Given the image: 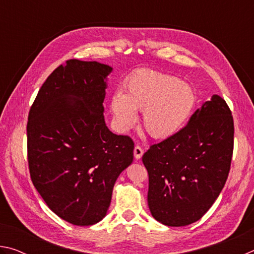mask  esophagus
<instances>
[{"mask_svg":"<svg viewBox=\"0 0 254 254\" xmlns=\"http://www.w3.org/2000/svg\"><path fill=\"white\" fill-rule=\"evenodd\" d=\"M133 153H134V158L135 159H140L141 157H142V154H143V149L141 148L140 145H135L134 150H133Z\"/></svg>","mask_w":254,"mask_h":254,"instance_id":"esophagus-1","label":"esophagus"}]
</instances>
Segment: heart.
Instances as JSON below:
<instances>
[{
  "mask_svg": "<svg viewBox=\"0 0 254 254\" xmlns=\"http://www.w3.org/2000/svg\"><path fill=\"white\" fill-rule=\"evenodd\" d=\"M124 89L126 93H115L111 98V111L118 127L122 131L131 128L137 120L135 111H143V127L154 139H167L178 133L197 104L192 86L162 72H136L127 80Z\"/></svg>",
  "mask_w": 254,
  "mask_h": 254,
  "instance_id": "obj_1",
  "label": "heart"
}]
</instances>
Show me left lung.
Returning <instances> with one entry per match:
<instances>
[{"instance_id": "obj_1", "label": "left lung", "mask_w": 254, "mask_h": 254, "mask_svg": "<svg viewBox=\"0 0 254 254\" xmlns=\"http://www.w3.org/2000/svg\"><path fill=\"white\" fill-rule=\"evenodd\" d=\"M233 145V117L218 95L197 109L178 133L150 145L142 162L152 216L167 226L200 220L226 183Z\"/></svg>"}]
</instances>
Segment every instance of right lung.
Listing matches in <instances>:
<instances>
[{
	"label": "right lung",
	"mask_w": 254,
	"mask_h": 254,
	"mask_svg": "<svg viewBox=\"0 0 254 254\" xmlns=\"http://www.w3.org/2000/svg\"><path fill=\"white\" fill-rule=\"evenodd\" d=\"M112 67L67 60L51 72L29 111L30 177L53 212L78 226L96 224L134 143L106 127L103 102Z\"/></svg>",
	"instance_id": "1"
}]
</instances>
